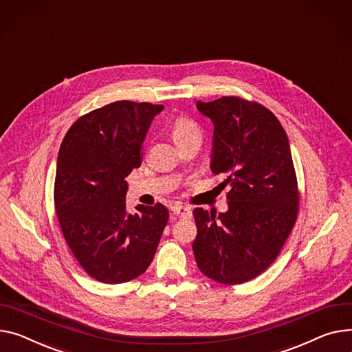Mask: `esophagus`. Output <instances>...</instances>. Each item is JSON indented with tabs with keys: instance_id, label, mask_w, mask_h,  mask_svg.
<instances>
[{
	"instance_id": "esophagus-1",
	"label": "esophagus",
	"mask_w": 352,
	"mask_h": 352,
	"mask_svg": "<svg viewBox=\"0 0 352 352\" xmlns=\"http://www.w3.org/2000/svg\"><path fill=\"white\" fill-rule=\"evenodd\" d=\"M171 210H173V214L174 215H177L178 218H190L191 217V210H190V208H186V206H182V205H174L173 208H171Z\"/></svg>"
}]
</instances>
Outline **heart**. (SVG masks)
Segmentation results:
<instances>
[{
	"label": "heart",
	"mask_w": 352,
	"mask_h": 352,
	"mask_svg": "<svg viewBox=\"0 0 352 352\" xmlns=\"http://www.w3.org/2000/svg\"><path fill=\"white\" fill-rule=\"evenodd\" d=\"M173 137L177 143L182 142L185 138H190L192 135H201L198 124L186 116H177L173 124H171Z\"/></svg>",
	"instance_id": "obj_1"
}]
</instances>
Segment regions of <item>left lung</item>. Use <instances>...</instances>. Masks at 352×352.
<instances>
[{
    "label": "left lung",
    "instance_id": "1",
    "mask_svg": "<svg viewBox=\"0 0 352 352\" xmlns=\"http://www.w3.org/2000/svg\"><path fill=\"white\" fill-rule=\"evenodd\" d=\"M214 123L210 170L222 175L228 212L194 209L192 250L199 270L222 285L263 273L283 249L297 221L300 192L289 140L263 104L239 96L197 103Z\"/></svg>",
    "mask_w": 352,
    "mask_h": 352
}]
</instances>
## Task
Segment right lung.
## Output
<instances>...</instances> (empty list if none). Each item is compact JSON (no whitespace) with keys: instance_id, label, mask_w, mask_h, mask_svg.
<instances>
[{"instance_id":"add662e5","label":"right lung","mask_w":352,"mask_h":352,"mask_svg":"<svg viewBox=\"0 0 352 352\" xmlns=\"http://www.w3.org/2000/svg\"><path fill=\"white\" fill-rule=\"evenodd\" d=\"M162 104L120 100L72 124L58 154L55 210L63 238L83 270L120 285L143 274L155 254L168 209L126 205L127 175L143 161L142 144Z\"/></svg>"}]
</instances>
